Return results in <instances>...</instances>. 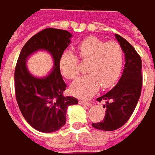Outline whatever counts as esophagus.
I'll return each instance as SVG.
<instances>
[{"instance_id":"obj_1","label":"esophagus","mask_w":155,"mask_h":155,"mask_svg":"<svg viewBox=\"0 0 155 155\" xmlns=\"http://www.w3.org/2000/svg\"><path fill=\"white\" fill-rule=\"evenodd\" d=\"M81 105H84V106H92V103L91 102H86V101H84V100H80V102H79Z\"/></svg>"}]
</instances>
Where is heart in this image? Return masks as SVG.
Instances as JSON below:
<instances>
[{
    "label": "heart",
    "instance_id": "b5f03b06",
    "mask_svg": "<svg viewBox=\"0 0 155 155\" xmlns=\"http://www.w3.org/2000/svg\"><path fill=\"white\" fill-rule=\"evenodd\" d=\"M80 59L89 62L86 66L88 74L79 78L72 85L71 91L79 97H91L99 87H112L119 79L123 65V50L115 41L106 42L97 37L83 39L77 46ZM62 74L74 80L80 74L78 58L70 51H64L59 58Z\"/></svg>",
    "mask_w": 155,
    "mask_h": 155
}]
</instances>
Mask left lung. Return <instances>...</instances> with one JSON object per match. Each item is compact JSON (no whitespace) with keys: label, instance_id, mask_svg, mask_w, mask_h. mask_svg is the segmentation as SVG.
Listing matches in <instances>:
<instances>
[{"label":"left lung","instance_id":"8db88e82","mask_svg":"<svg viewBox=\"0 0 155 155\" xmlns=\"http://www.w3.org/2000/svg\"><path fill=\"white\" fill-rule=\"evenodd\" d=\"M115 37L125 55V65L118 83L105 95L97 98L105 100L106 115L101 122L92 123L97 130L112 131L123 126L130 118L140 97L142 89V61L133 46L119 35Z\"/></svg>","mask_w":155,"mask_h":155}]
</instances>
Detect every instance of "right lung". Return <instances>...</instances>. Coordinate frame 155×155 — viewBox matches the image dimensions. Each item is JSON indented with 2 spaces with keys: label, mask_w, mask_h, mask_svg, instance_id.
I'll return each mask as SVG.
<instances>
[{
  "label": "right lung",
  "mask_w": 155,
  "mask_h": 155,
  "mask_svg": "<svg viewBox=\"0 0 155 155\" xmlns=\"http://www.w3.org/2000/svg\"><path fill=\"white\" fill-rule=\"evenodd\" d=\"M72 35L61 29L47 28L24 45L15 69V92L18 107L25 120L41 132H54L66 121L69 106L78 104L74 97H64L66 84L60 73L59 58L71 43ZM46 50L53 58L54 66L45 78L32 76L26 67V59L38 50Z\"/></svg>",
  "instance_id": "right-lung-1"
}]
</instances>
